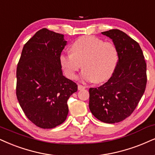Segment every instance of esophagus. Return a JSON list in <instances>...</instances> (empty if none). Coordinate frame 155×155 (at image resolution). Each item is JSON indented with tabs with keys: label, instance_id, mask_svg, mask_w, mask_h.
<instances>
[{
	"label": "esophagus",
	"instance_id": "1",
	"mask_svg": "<svg viewBox=\"0 0 155 155\" xmlns=\"http://www.w3.org/2000/svg\"><path fill=\"white\" fill-rule=\"evenodd\" d=\"M78 90H79V91H81V90H83V89L86 88V87L83 86V85H78Z\"/></svg>",
	"mask_w": 155,
	"mask_h": 155
}]
</instances>
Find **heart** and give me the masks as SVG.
Listing matches in <instances>:
<instances>
[{"instance_id": "heart-1", "label": "heart", "mask_w": 155, "mask_h": 155, "mask_svg": "<svg viewBox=\"0 0 155 155\" xmlns=\"http://www.w3.org/2000/svg\"><path fill=\"white\" fill-rule=\"evenodd\" d=\"M72 52H62L60 62L66 76L74 79L81 67L83 81L102 83L108 80L118 62V51L111 42L93 36H84L71 45Z\"/></svg>"}]
</instances>
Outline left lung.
Listing matches in <instances>:
<instances>
[{"mask_svg":"<svg viewBox=\"0 0 155 155\" xmlns=\"http://www.w3.org/2000/svg\"><path fill=\"white\" fill-rule=\"evenodd\" d=\"M112 39L118 60L110 78L98 87L89 89V108L95 118L107 124L129 117L144 94L147 64L140 46L122 31L102 32Z\"/></svg>","mask_w":155,"mask_h":155,"instance_id":"obj_1","label":"left lung"}]
</instances>
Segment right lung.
Returning <instances> with one entry per match:
<instances>
[{
    "label": "right lung",
    "mask_w": 155,
    "mask_h": 155,
    "mask_svg": "<svg viewBox=\"0 0 155 155\" xmlns=\"http://www.w3.org/2000/svg\"><path fill=\"white\" fill-rule=\"evenodd\" d=\"M64 35L44 28L25 44L16 69V96L32 123L52 129L66 120L68 100L78 85L63 75Z\"/></svg>",
    "instance_id": "1"
}]
</instances>
